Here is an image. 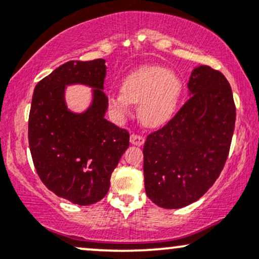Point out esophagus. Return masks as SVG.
<instances>
[{
	"label": "esophagus",
	"instance_id": "esophagus-1",
	"mask_svg": "<svg viewBox=\"0 0 259 259\" xmlns=\"http://www.w3.org/2000/svg\"><path fill=\"white\" fill-rule=\"evenodd\" d=\"M130 142H132L133 145H135V146H141V145L145 142V139L144 136L133 134V135H130Z\"/></svg>",
	"mask_w": 259,
	"mask_h": 259
}]
</instances>
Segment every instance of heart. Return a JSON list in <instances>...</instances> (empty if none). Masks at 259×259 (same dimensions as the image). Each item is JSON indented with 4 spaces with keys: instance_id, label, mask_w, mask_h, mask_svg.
<instances>
[{
    "instance_id": "b5f03b06",
    "label": "heart",
    "mask_w": 259,
    "mask_h": 259,
    "mask_svg": "<svg viewBox=\"0 0 259 259\" xmlns=\"http://www.w3.org/2000/svg\"><path fill=\"white\" fill-rule=\"evenodd\" d=\"M183 82L174 72L163 67H144L124 80L123 89L108 96L113 119L121 121L139 103V117L146 126L157 127L173 117L179 103Z\"/></svg>"
}]
</instances>
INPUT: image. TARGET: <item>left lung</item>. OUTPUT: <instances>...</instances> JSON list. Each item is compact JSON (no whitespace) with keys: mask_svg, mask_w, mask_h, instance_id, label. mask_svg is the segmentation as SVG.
<instances>
[{"mask_svg":"<svg viewBox=\"0 0 259 259\" xmlns=\"http://www.w3.org/2000/svg\"><path fill=\"white\" fill-rule=\"evenodd\" d=\"M187 88L189 101L144 145L145 190L168 209L194 203L218 179L236 119L233 91L221 72L198 65Z\"/></svg>","mask_w":259,"mask_h":259,"instance_id":"8db88e82","label":"left lung"}]
</instances>
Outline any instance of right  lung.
<instances>
[{
    "label": "right lung",
    "instance_id": "1",
    "mask_svg": "<svg viewBox=\"0 0 259 259\" xmlns=\"http://www.w3.org/2000/svg\"><path fill=\"white\" fill-rule=\"evenodd\" d=\"M106 74L105 59L69 61L38 81L32 94L28 136L35 169L47 189L79 206L105 197L129 147V133L105 118ZM70 84L93 89L84 112L67 108L65 89Z\"/></svg>",
    "mask_w": 259,
    "mask_h": 259
}]
</instances>
